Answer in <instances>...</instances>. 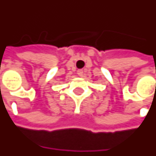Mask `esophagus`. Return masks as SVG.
<instances>
[{"label":"esophagus","instance_id":"34e87169","mask_svg":"<svg viewBox=\"0 0 156 156\" xmlns=\"http://www.w3.org/2000/svg\"><path fill=\"white\" fill-rule=\"evenodd\" d=\"M77 74H78V76H82L83 70H77Z\"/></svg>","mask_w":156,"mask_h":156}]
</instances>
